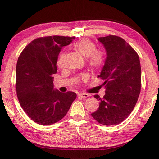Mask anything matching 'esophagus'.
Wrapping results in <instances>:
<instances>
[{
    "mask_svg": "<svg viewBox=\"0 0 159 159\" xmlns=\"http://www.w3.org/2000/svg\"><path fill=\"white\" fill-rule=\"evenodd\" d=\"M78 95H79V97H80V98H83V99L87 98L89 96V95H88V94H86V93H80Z\"/></svg>",
    "mask_w": 159,
    "mask_h": 159,
    "instance_id": "34e87169",
    "label": "esophagus"
}]
</instances>
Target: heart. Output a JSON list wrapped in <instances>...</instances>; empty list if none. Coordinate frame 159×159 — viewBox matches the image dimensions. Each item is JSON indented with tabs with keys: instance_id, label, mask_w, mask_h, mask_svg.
<instances>
[{
	"instance_id": "1",
	"label": "heart",
	"mask_w": 159,
	"mask_h": 159,
	"mask_svg": "<svg viewBox=\"0 0 159 159\" xmlns=\"http://www.w3.org/2000/svg\"><path fill=\"white\" fill-rule=\"evenodd\" d=\"M74 48L83 57L88 58V64L91 68L99 69L103 65L104 61V54L102 51L96 50L95 44L90 40L88 39L80 40L74 44ZM64 59H65V53L61 52L57 62L59 68L63 67ZM82 79L85 80L86 76H82Z\"/></svg>"
}]
</instances>
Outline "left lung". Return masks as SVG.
<instances>
[{"label":"left lung","mask_w":159,"mask_h":159,"mask_svg":"<svg viewBox=\"0 0 159 159\" xmlns=\"http://www.w3.org/2000/svg\"><path fill=\"white\" fill-rule=\"evenodd\" d=\"M106 50L104 65L98 77L104 80L105 95L92 116L104 125L119 124L133 111L141 90V66L134 50L122 38L99 37Z\"/></svg>","instance_id":"left-lung-1"}]
</instances>
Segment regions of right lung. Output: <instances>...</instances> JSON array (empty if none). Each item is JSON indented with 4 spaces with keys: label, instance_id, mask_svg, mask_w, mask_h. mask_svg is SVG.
I'll return each mask as SVG.
<instances>
[{
    "label": "right lung",
    "instance_id": "add662e5",
    "mask_svg": "<svg viewBox=\"0 0 159 159\" xmlns=\"http://www.w3.org/2000/svg\"><path fill=\"white\" fill-rule=\"evenodd\" d=\"M75 37L53 36L34 40L26 45L16 66V91L20 104L38 124L49 125L64 117L76 94L54 89L59 53Z\"/></svg>",
    "mask_w": 159,
    "mask_h": 159
}]
</instances>
